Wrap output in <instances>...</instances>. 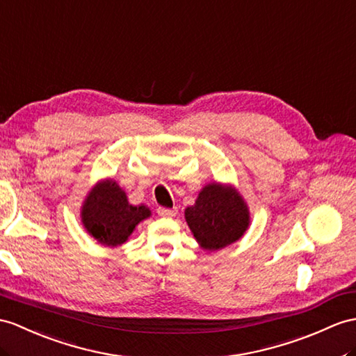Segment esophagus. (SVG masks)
<instances>
[{
  "label": "esophagus",
  "mask_w": 356,
  "mask_h": 356,
  "mask_svg": "<svg viewBox=\"0 0 356 356\" xmlns=\"http://www.w3.org/2000/svg\"><path fill=\"white\" fill-rule=\"evenodd\" d=\"M177 208H164V207H159V216H161V218H173V216L177 214Z\"/></svg>",
  "instance_id": "1"
}]
</instances>
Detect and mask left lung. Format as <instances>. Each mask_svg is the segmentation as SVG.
<instances>
[{"label": "left lung", "instance_id": "1", "mask_svg": "<svg viewBox=\"0 0 356 356\" xmlns=\"http://www.w3.org/2000/svg\"><path fill=\"white\" fill-rule=\"evenodd\" d=\"M184 214L193 237L205 250H219L236 243L250 222L245 199L232 186L220 183L207 184Z\"/></svg>", "mask_w": 356, "mask_h": 356}]
</instances>
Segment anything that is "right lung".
I'll list each match as a JSON object with an SVG mask.
<instances>
[{
	"label": "right lung",
	"mask_w": 356,
	"mask_h": 356,
	"mask_svg": "<svg viewBox=\"0 0 356 356\" xmlns=\"http://www.w3.org/2000/svg\"><path fill=\"white\" fill-rule=\"evenodd\" d=\"M149 216L151 210L146 205L129 204L127 193L113 179L95 186L81 207L86 231L98 243L110 248L125 243L137 225Z\"/></svg>",
	"instance_id": "obj_1"
}]
</instances>
